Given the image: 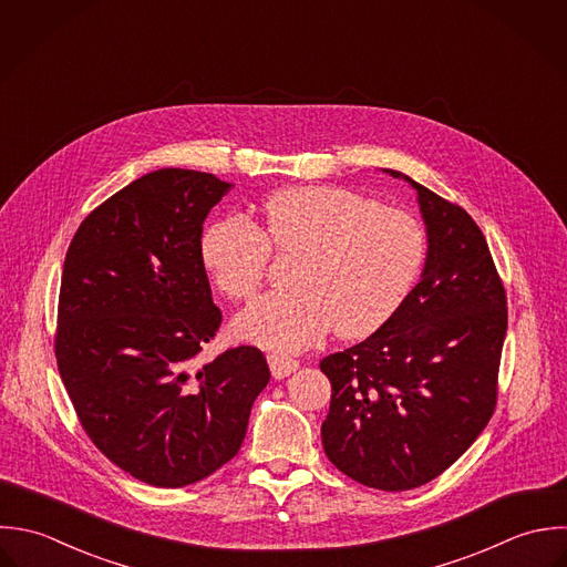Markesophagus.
<instances>
[{
    "instance_id": "1",
    "label": "esophagus",
    "mask_w": 567,
    "mask_h": 567,
    "mask_svg": "<svg viewBox=\"0 0 567 567\" xmlns=\"http://www.w3.org/2000/svg\"><path fill=\"white\" fill-rule=\"evenodd\" d=\"M268 365H270L272 378L290 377V374H295L299 370V361L288 359V357H279V354H270L268 357Z\"/></svg>"
}]
</instances>
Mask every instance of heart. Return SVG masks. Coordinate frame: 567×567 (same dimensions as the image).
Here are the masks:
<instances>
[{
	"instance_id": "heart-1",
	"label": "heart",
	"mask_w": 567,
	"mask_h": 567,
	"mask_svg": "<svg viewBox=\"0 0 567 567\" xmlns=\"http://www.w3.org/2000/svg\"><path fill=\"white\" fill-rule=\"evenodd\" d=\"M270 246L299 255L295 288L255 299L235 317L233 332L272 352L308 350L332 328L343 339L377 332L426 257V235L413 215L343 187L279 190L264 202L261 226L221 217L204 230L199 257L226 297L248 299L264 281Z\"/></svg>"
}]
</instances>
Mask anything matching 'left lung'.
Here are the masks:
<instances>
[{
    "instance_id": "left-lung-1",
    "label": "left lung",
    "mask_w": 567,
    "mask_h": 567,
    "mask_svg": "<svg viewBox=\"0 0 567 567\" xmlns=\"http://www.w3.org/2000/svg\"><path fill=\"white\" fill-rule=\"evenodd\" d=\"M384 172L417 193L426 259L420 281L372 337L321 361L332 382L321 437L341 473L393 493L435 480L488 424L508 310L473 217Z\"/></svg>"
}]
</instances>
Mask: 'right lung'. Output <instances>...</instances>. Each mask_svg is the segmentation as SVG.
I'll return each instance as SVG.
<instances>
[{"label": "right lung", "instance_id": "obj_1", "mask_svg": "<svg viewBox=\"0 0 567 567\" xmlns=\"http://www.w3.org/2000/svg\"><path fill=\"white\" fill-rule=\"evenodd\" d=\"M230 187L190 169L152 172L96 206L65 255L59 374L96 449L150 486H189L235 457L270 380L250 346L197 359L221 323L202 224Z\"/></svg>", "mask_w": 567, "mask_h": 567}]
</instances>
